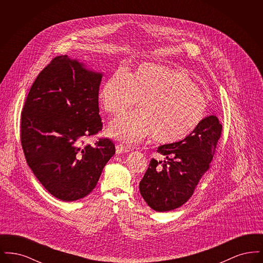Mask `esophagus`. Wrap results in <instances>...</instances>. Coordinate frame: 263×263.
<instances>
[{
    "label": "esophagus",
    "instance_id": "34e87169",
    "mask_svg": "<svg viewBox=\"0 0 263 263\" xmlns=\"http://www.w3.org/2000/svg\"><path fill=\"white\" fill-rule=\"evenodd\" d=\"M129 149L127 148V147H124L123 145H117L116 146V154H125V153H128L129 152Z\"/></svg>",
    "mask_w": 263,
    "mask_h": 263
}]
</instances>
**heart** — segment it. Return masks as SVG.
<instances>
[{
	"mask_svg": "<svg viewBox=\"0 0 263 263\" xmlns=\"http://www.w3.org/2000/svg\"><path fill=\"white\" fill-rule=\"evenodd\" d=\"M104 111L118 116L138 102L137 113L115 119L107 134L134 145L145 138L163 145L181 142L200 125L207 103L199 88L184 73L163 65L145 64L128 75L116 71L99 93Z\"/></svg>",
	"mask_w": 263,
	"mask_h": 263,
	"instance_id": "obj_1",
	"label": "heart"
}]
</instances>
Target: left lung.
<instances>
[{"mask_svg": "<svg viewBox=\"0 0 263 263\" xmlns=\"http://www.w3.org/2000/svg\"><path fill=\"white\" fill-rule=\"evenodd\" d=\"M221 133L219 118L210 115L186 139L158 148L166 160L152 159L139 184L141 195L152 209L171 211L191 197L209 168Z\"/></svg>", "mask_w": 263, "mask_h": 263, "instance_id": "1", "label": "left lung"}]
</instances>
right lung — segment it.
Instances as JSON below:
<instances>
[{
	"label": "right lung",
	"mask_w": 263,
	"mask_h": 263,
	"mask_svg": "<svg viewBox=\"0 0 263 263\" xmlns=\"http://www.w3.org/2000/svg\"><path fill=\"white\" fill-rule=\"evenodd\" d=\"M102 74L67 55L55 57L37 76L22 112L25 160L54 197L78 200L96 187L115 154L109 139L83 146L102 128L99 89Z\"/></svg>",
	"instance_id": "obj_1"
}]
</instances>
